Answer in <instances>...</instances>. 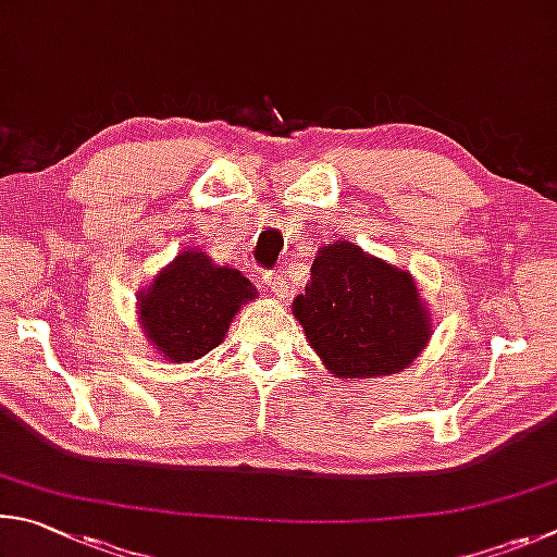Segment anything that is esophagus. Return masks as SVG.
I'll return each instance as SVG.
<instances>
[{"label":"esophagus","mask_w":557,"mask_h":557,"mask_svg":"<svg viewBox=\"0 0 557 557\" xmlns=\"http://www.w3.org/2000/svg\"><path fill=\"white\" fill-rule=\"evenodd\" d=\"M263 286H267L273 296L284 298L288 294V281L281 276L278 271H267L263 273Z\"/></svg>","instance_id":"34e87169"}]
</instances>
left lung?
<instances>
[{"instance_id":"left-lung-1","label":"left lung","mask_w":557,"mask_h":557,"mask_svg":"<svg viewBox=\"0 0 557 557\" xmlns=\"http://www.w3.org/2000/svg\"><path fill=\"white\" fill-rule=\"evenodd\" d=\"M310 347L339 379L396 374L423 352L431 320L411 273L335 242L318 251L294 300Z\"/></svg>"}]
</instances>
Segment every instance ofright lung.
Masks as SVG:
<instances>
[{
    "instance_id": "1",
    "label": "right lung",
    "mask_w": 557,
    "mask_h": 557,
    "mask_svg": "<svg viewBox=\"0 0 557 557\" xmlns=\"http://www.w3.org/2000/svg\"><path fill=\"white\" fill-rule=\"evenodd\" d=\"M237 269L214 267L202 251H183L139 294L144 333L173 362H193L222 343L239 306L253 298Z\"/></svg>"
}]
</instances>
